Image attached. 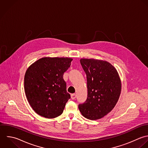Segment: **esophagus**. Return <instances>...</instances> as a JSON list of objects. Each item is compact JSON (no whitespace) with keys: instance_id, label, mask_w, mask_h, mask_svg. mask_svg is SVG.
Listing matches in <instances>:
<instances>
[{"instance_id":"34e87169","label":"esophagus","mask_w":148,"mask_h":148,"mask_svg":"<svg viewBox=\"0 0 148 148\" xmlns=\"http://www.w3.org/2000/svg\"><path fill=\"white\" fill-rule=\"evenodd\" d=\"M71 98L73 100L75 99L76 98V95H75V94H71Z\"/></svg>"}]
</instances>
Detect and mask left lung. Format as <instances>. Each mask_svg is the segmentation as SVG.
I'll return each mask as SVG.
<instances>
[{
	"instance_id": "8db88e82",
	"label": "left lung",
	"mask_w": 148,
	"mask_h": 148,
	"mask_svg": "<svg viewBox=\"0 0 148 148\" xmlns=\"http://www.w3.org/2000/svg\"><path fill=\"white\" fill-rule=\"evenodd\" d=\"M80 63L86 75L88 97L78 108L86 119H101L112 110L119 100L120 78L116 69L108 62L81 59Z\"/></svg>"
}]
</instances>
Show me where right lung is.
I'll use <instances>...</instances> for the list:
<instances>
[{
	"label": "right lung",
	"instance_id": "add662e5",
	"mask_svg": "<svg viewBox=\"0 0 148 148\" xmlns=\"http://www.w3.org/2000/svg\"><path fill=\"white\" fill-rule=\"evenodd\" d=\"M72 60L70 58L45 57L35 62L26 70L24 78L26 96L39 115L51 119L63 113L70 99L63 74Z\"/></svg>",
	"mask_w": 148,
	"mask_h": 148
}]
</instances>
